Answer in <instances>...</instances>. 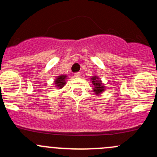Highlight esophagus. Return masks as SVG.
Instances as JSON below:
<instances>
[{
  "label": "esophagus",
  "instance_id": "34e87169",
  "mask_svg": "<svg viewBox=\"0 0 157 157\" xmlns=\"http://www.w3.org/2000/svg\"><path fill=\"white\" fill-rule=\"evenodd\" d=\"M74 77H77V78H78V77H80V72L75 73V74H74Z\"/></svg>",
  "mask_w": 157,
  "mask_h": 157
}]
</instances>
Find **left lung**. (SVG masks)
Wrapping results in <instances>:
<instances>
[{
    "mask_svg": "<svg viewBox=\"0 0 157 157\" xmlns=\"http://www.w3.org/2000/svg\"><path fill=\"white\" fill-rule=\"evenodd\" d=\"M90 82L93 84V92L96 95H101L105 92V86L98 76L94 75L90 77Z\"/></svg>",
    "mask_w": 157,
    "mask_h": 157,
    "instance_id": "8db88e82",
    "label": "left lung"
}]
</instances>
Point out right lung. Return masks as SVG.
Segmentation results:
<instances>
[{
  "label": "right lung",
  "mask_w": 157,
  "mask_h": 157,
  "mask_svg": "<svg viewBox=\"0 0 157 157\" xmlns=\"http://www.w3.org/2000/svg\"><path fill=\"white\" fill-rule=\"evenodd\" d=\"M67 76L65 74H61V75L58 76V77L55 78V81H54V86L55 87H56L58 90L63 88L64 86V85L67 83Z\"/></svg>",
  "instance_id": "right-lung-1"
}]
</instances>
